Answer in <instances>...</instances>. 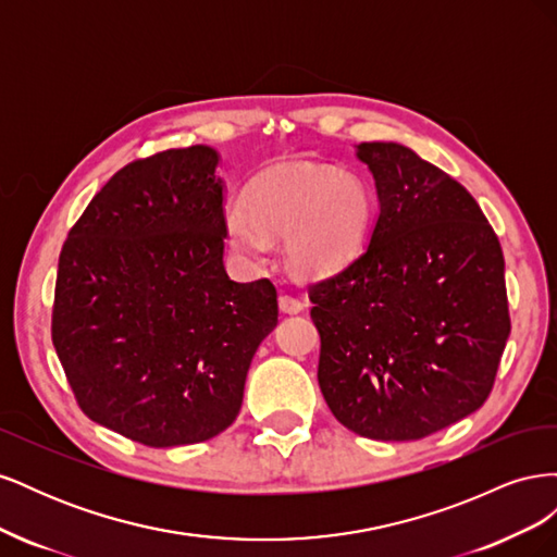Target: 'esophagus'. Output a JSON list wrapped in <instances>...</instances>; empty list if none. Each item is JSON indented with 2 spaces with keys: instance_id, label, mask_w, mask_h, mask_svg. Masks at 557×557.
<instances>
[{
  "instance_id": "obj_1",
  "label": "esophagus",
  "mask_w": 557,
  "mask_h": 557,
  "mask_svg": "<svg viewBox=\"0 0 557 557\" xmlns=\"http://www.w3.org/2000/svg\"><path fill=\"white\" fill-rule=\"evenodd\" d=\"M278 309H281L283 313L295 315V313H299L301 309H305V301L293 297V295H281V297H278Z\"/></svg>"
}]
</instances>
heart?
Segmentation results:
<instances>
[{"label":"heart","instance_id":"heart-1","mask_svg":"<svg viewBox=\"0 0 557 557\" xmlns=\"http://www.w3.org/2000/svg\"><path fill=\"white\" fill-rule=\"evenodd\" d=\"M374 199L358 176L334 166L295 164L264 174L248 199H232L225 211L230 246L260 260L269 237H285V256L301 274L323 276L358 256Z\"/></svg>","mask_w":557,"mask_h":557}]
</instances>
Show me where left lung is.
I'll return each mask as SVG.
<instances>
[{
  "label": "left lung",
  "instance_id": "1",
  "mask_svg": "<svg viewBox=\"0 0 557 557\" xmlns=\"http://www.w3.org/2000/svg\"><path fill=\"white\" fill-rule=\"evenodd\" d=\"M376 181L372 239L309 285L318 383L342 425L413 442L474 413L511 332L504 256L476 199L399 144H360Z\"/></svg>",
  "mask_w": 557,
  "mask_h": 557
}]
</instances>
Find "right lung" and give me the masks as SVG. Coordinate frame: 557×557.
<instances>
[{
  "mask_svg": "<svg viewBox=\"0 0 557 557\" xmlns=\"http://www.w3.org/2000/svg\"><path fill=\"white\" fill-rule=\"evenodd\" d=\"M209 146L115 172L70 230L50 336L81 411L150 448L207 442L244 399L278 323L272 281H230L223 183Z\"/></svg>",
  "mask_w": 557,
  "mask_h": 557,
  "instance_id": "obj_1",
  "label": "right lung"
}]
</instances>
